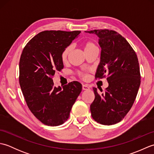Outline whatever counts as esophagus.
I'll return each mask as SVG.
<instances>
[{"mask_svg": "<svg viewBox=\"0 0 154 154\" xmlns=\"http://www.w3.org/2000/svg\"><path fill=\"white\" fill-rule=\"evenodd\" d=\"M82 89L83 90H85V91H87V90H89L90 88L88 87L87 85H83L82 86Z\"/></svg>", "mask_w": 154, "mask_h": 154, "instance_id": "esophagus-1", "label": "esophagus"}]
</instances>
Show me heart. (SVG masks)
Here are the masks:
<instances>
[{
    "mask_svg": "<svg viewBox=\"0 0 154 154\" xmlns=\"http://www.w3.org/2000/svg\"><path fill=\"white\" fill-rule=\"evenodd\" d=\"M83 46L84 48V50L85 52L89 51L92 49L97 48L95 44H94L93 42L91 41H87L85 42L83 44ZM72 50V45H68L67 47L65 48V50L63 51L61 54V60L63 62H65L67 60V58L69 55L71 53Z\"/></svg>",
    "mask_w": 154,
    "mask_h": 154,
    "instance_id": "obj_1",
    "label": "heart"
}]
</instances>
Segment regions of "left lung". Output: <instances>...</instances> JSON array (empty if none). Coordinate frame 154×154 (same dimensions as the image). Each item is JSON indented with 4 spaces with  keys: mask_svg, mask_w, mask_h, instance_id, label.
<instances>
[{
    "mask_svg": "<svg viewBox=\"0 0 154 154\" xmlns=\"http://www.w3.org/2000/svg\"><path fill=\"white\" fill-rule=\"evenodd\" d=\"M99 38L100 60L96 78L106 77L109 87L99 94L93 87L94 100L90 109L93 119L103 125L120 122L131 109L140 85L137 55L125 38L114 30L86 31ZM102 91V89L100 90Z\"/></svg>",
    "mask_w": 154,
    "mask_h": 154,
    "instance_id": "obj_1",
    "label": "left lung"
}]
</instances>
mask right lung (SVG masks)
<instances>
[{
  "instance_id": "right-lung-1",
  "label": "right lung",
  "mask_w": 154,
  "mask_h": 154,
  "mask_svg": "<svg viewBox=\"0 0 154 154\" xmlns=\"http://www.w3.org/2000/svg\"><path fill=\"white\" fill-rule=\"evenodd\" d=\"M81 31L50 30L40 32L22 51L19 62V83L32 114L48 126L61 125L69 117L82 85L73 81L54 86V75L63 68L61 54Z\"/></svg>"
}]
</instances>
